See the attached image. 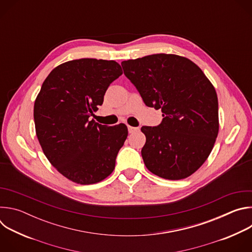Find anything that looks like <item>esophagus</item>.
I'll use <instances>...</instances> for the list:
<instances>
[{
	"label": "esophagus",
	"mask_w": 252,
	"mask_h": 252,
	"mask_svg": "<svg viewBox=\"0 0 252 252\" xmlns=\"http://www.w3.org/2000/svg\"><path fill=\"white\" fill-rule=\"evenodd\" d=\"M127 129H128V132H129V133H132V132H134V131H137V130H138V127H134V126H127Z\"/></svg>",
	"instance_id": "1"
}]
</instances>
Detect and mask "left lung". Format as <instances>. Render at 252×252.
<instances>
[{
	"mask_svg": "<svg viewBox=\"0 0 252 252\" xmlns=\"http://www.w3.org/2000/svg\"><path fill=\"white\" fill-rule=\"evenodd\" d=\"M124 74L143 102L161 110L158 126H142L141 157L154 174L176 181L191 175L206 160L219 133L218 94L190 60L166 54L122 63Z\"/></svg>",
	"mask_w": 252,
	"mask_h": 252,
	"instance_id": "1",
	"label": "left lung"
}]
</instances>
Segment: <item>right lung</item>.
<instances>
[{
	"mask_svg": "<svg viewBox=\"0 0 252 252\" xmlns=\"http://www.w3.org/2000/svg\"><path fill=\"white\" fill-rule=\"evenodd\" d=\"M122 74L115 61H69L51 71L35 98L33 120L43 152L71 182L96 184L115 169L127 127L125 124L99 125L90 117Z\"/></svg>",
	"mask_w": 252,
	"mask_h": 252,
	"instance_id": "right-lung-1",
	"label": "right lung"
}]
</instances>
